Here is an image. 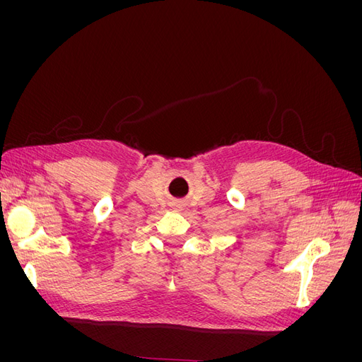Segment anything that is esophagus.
I'll return each mask as SVG.
<instances>
[{
    "label": "esophagus",
    "mask_w": 362,
    "mask_h": 362,
    "mask_svg": "<svg viewBox=\"0 0 362 362\" xmlns=\"http://www.w3.org/2000/svg\"><path fill=\"white\" fill-rule=\"evenodd\" d=\"M180 208H181V205H178V204L175 205V204H173V210H180Z\"/></svg>",
    "instance_id": "1"
}]
</instances>
